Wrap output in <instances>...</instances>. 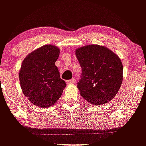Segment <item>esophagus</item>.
<instances>
[{
  "mask_svg": "<svg viewBox=\"0 0 146 146\" xmlns=\"http://www.w3.org/2000/svg\"><path fill=\"white\" fill-rule=\"evenodd\" d=\"M75 82V79H71V80H68V81H66V83L68 84H73Z\"/></svg>",
  "mask_w": 146,
  "mask_h": 146,
  "instance_id": "34e87169",
  "label": "esophagus"
}]
</instances>
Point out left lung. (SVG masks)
<instances>
[{
	"label": "left lung",
	"instance_id": "1",
	"mask_svg": "<svg viewBox=\"0 0 146 146\" xmlns=\"http://www.w3.org/2000/svg\"><path fill=\"white\" fill-rule=\"evenodd\" d=\"M75 54L82 71L77 85L82 97L99 106L113 100L123 80V65L118 56L97 44L77 48Z\"/></svg>",
	"mask_w": 146,
	"mask_h": 146
}]
</instances>
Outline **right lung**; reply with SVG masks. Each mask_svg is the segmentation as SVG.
<instances>
[{
	"mask_svg": "<svg viewBox=\"0 0 146 146\" xmlns=\"http://www.w3.org/2000/svg\"><path fill=\"white\" fill-rule=\"evenodd\" d=\"M59 54L57 46L44 45L29 53L22 63L19 72L22 90L37 106L48 108L54 104L66 86L55 65Z\"/></svg>",
	"mask_w": 146,
	"mask_h": 146,
	"instance_id": "add662e5",
	"label": "right lung"
}]
</instances>
